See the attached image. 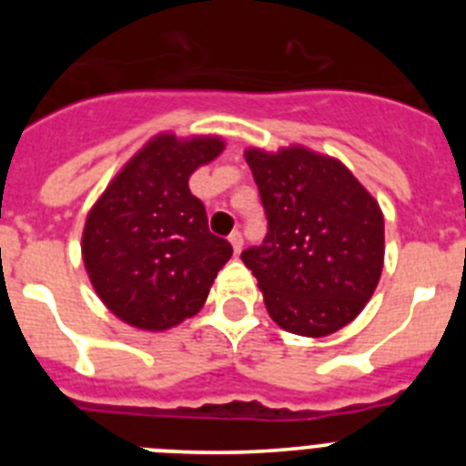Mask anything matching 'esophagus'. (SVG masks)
Listing matches in <instances>:
<instances>
[{"label": "esophagus", "mask_w": 466, "mask_h": 466, "mask_svg": "<svg viewBox=\"0 0 466 466\" xmlns=\"http://www.w3.org/2000/svg\"><path fill=\"white\" fill-rule=\"evenodd\" d=\"M228 240H230V245H233V252L240 254L242 252V245H245L240 230H233V233H230V236H228Z\"/></svg>", "instance_id": "obj_1"}]
</instances>
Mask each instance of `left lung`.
Masks as SVG:
<instances>
[{
  "instance_id": "obj_1",
  "label": "left lung",
  "mask_w": 466,
  "mask_h": 466,
  "mask_svg": "<svg viewBox=\"0 0 466 466\" xmlns=\"http://www.w3.org/2000/svg\"><path fill=\"white\" fill-rule=\"evenodd\" d=\"M268 233L240 254L284 331L322 339L350 324L378 287L385 258L380 205L331 156L306 147L247 149Z\"/></svg>"
}]
</instances>
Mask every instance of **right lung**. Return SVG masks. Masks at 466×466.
<instances>
[{"instance_id":"obj_1","label":"right lung","mask_w":466,"mask_h":466,"mask_svg":"<svg viewBox=\"0 0 466 466\" xmlns=\"http://www.w3.org/2000/svg\"><path fill=\"white\" fill-rule=\"evenodd\" d=\"M224 151L221 137L144 144L88 212L81 238L90 284L118 319L166 331L203 308L214 278L233 254L208 228L188 177Z\"/></svg>"}]
</instances>
